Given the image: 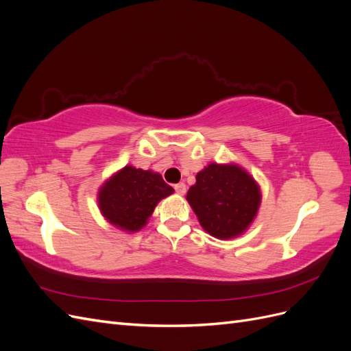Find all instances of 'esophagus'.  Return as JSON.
<instances>
[{"label":"esophagus","instance_id":"1","mask_svg":"<svg viewBox=\"0 0 351 351\" xmlns=\"http://www.w3.org/2000/svg\"><path fill=\"white\" fill-rule=\"evenodd\" d=\"M174 190L178 195H184L186 193V184L184 183H177V184H174Z\"/></svg>","mask_w":351,"mask_h":351}]
</instances>
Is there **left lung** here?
Segmentation results:
<instances>
[{
	"label": "left lung",
	"instance_id": "1",
	"mask_svg": "<svg viewBox=\"0 0 351 351\" xmlns=\"http://www.w3.org/2000/svg\"><path fill=\"white\" fill-rule=\"evenodd\" d=\"M186 199L202 228L227 240L243 234L252 224L261 205V189L241 167L212 162L196 174Z\"/></svg>",
	"mask_w": 351,
	"mask_h": 351
}]
</instances>
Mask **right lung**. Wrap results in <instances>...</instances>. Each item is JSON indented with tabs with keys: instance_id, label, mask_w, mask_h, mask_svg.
I'll use <instances>...</instances> for the list:
<instances>
[{
	"instance_id": "1",
	"label": "right lung",
	"mask_w": 351,
	"mask_h": 351,
	"mask_svg": "<svg viewBox=\"0 0 351 351\" xmlns=\"http://www.w3.org/2000/svg\"><path fill=\"white\" fill-rule=\"evenodd\" d=\"M173 193L161 174L125 165L102 184L98 205L110 224L136 232L146 226L158 202Z\"/></svg>"
}]
</instances>
